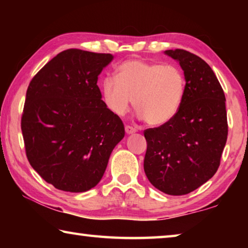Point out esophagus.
I'll return each instance as SVG.
<instances>
[{
    "label": "esophagus",
    "mask_w": 248,
    "mask_h": 248,
    "mask_svg": "<svg viewBox=\"0 0 248 248\" xmlns=\"http://www.w3.org/2000/svg\"><path fill=\"white\" fill-rule=\"evenodd\" d=\"M124 129H125V133L127 134H132L137 132V129L132 127V125H125Z\"/></svg>",
    "instance_id": "1"
}]
</instances>
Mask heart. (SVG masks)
Returning <instances> with one entry per match:
<instances>
[{
    "instance_id": "1",
    "label": "heart",
    "mask_w": 248,
    "mask_h": 248,
    "mask_svg": "<svg viewBox=\"0 0 248 248\" xmlns=\"http://www.w3.org/2000/svg\"><path fill=\"white\" fill-rule=\"evenodd\" d=\"M103 100L109 111L124 116L133 106L138 117L162 125L177 115L186 93V78L179 66L139 59L124 61L116 77L102 82Z\"/></svg>"
}]
</instances>
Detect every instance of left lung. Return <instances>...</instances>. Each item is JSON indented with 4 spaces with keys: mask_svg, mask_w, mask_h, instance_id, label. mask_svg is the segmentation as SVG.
I'll return each mask as SVG.
<instances>
[{
    "mask_svg": "<svg viewBox=\"0 0 248 248\" xmlns=\"http://www.w3.org/2000/svg\"><path fill=\"white\" fill-rule=\"evenodd\" d=\"M164 53L183 69L186 93L173 119L144 131V171L156 189L182 196L207 183L219 169L228 139L225 96L202 59L182 49Z\"/></svg>",
    "mask_w": 248,
    "mask_h": 248,
    "instance_id": "1",
    "label": "left lung"
}]
</instances>
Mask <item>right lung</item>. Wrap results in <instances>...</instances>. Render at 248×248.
<instances>
[{"instance_id":"add662e5","label":"right lung","mask_w":248,"mask_h":248,"mask_svg":"<svg viewBox=\"0 0 248 248\" xmlns=\"http://www.w3.org/2000/svg\"><path fill=\"white\" fill-rule=\"evenodd\" d=\"M112 60L110 53L64 50L29 83L22 117L26 155L57 189L95 187L124 139L123 121L108 110L97 86L98 75Z\"/></svg>"}]
</instances>
